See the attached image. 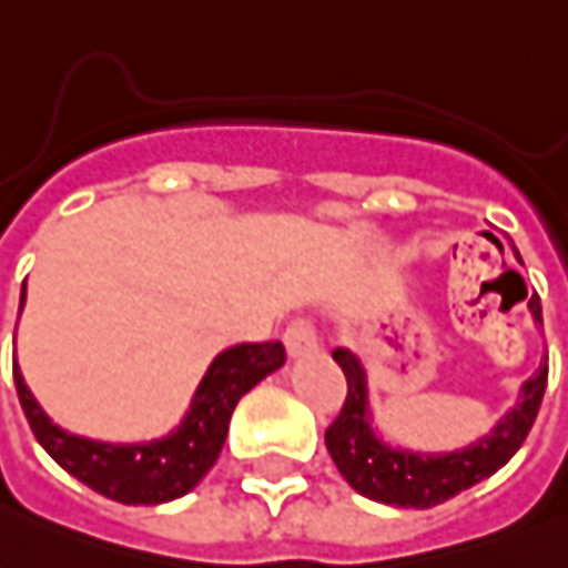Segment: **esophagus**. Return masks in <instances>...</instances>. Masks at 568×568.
Instances as JSON below:
<instances>
[{"instance_id": "esophagus-1", "label": "esophagus", "mask_w": 568, "mask_h": 568, "mask_svg": "<svg viewBox=\"0 0 568 568\" xmlns=\"http://www.w3.org/2000/svg\"><path fill=\"white\" fill-rule=\"evenodd\" d=\"M283 341L288 356L313 353L316 351V344H320V341H316V325H313V320H307V316H297V320H292V323L285 325Z\"/></svg>"}]
</instances>
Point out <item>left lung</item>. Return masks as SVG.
<instances>
[{
	"label": "left lung",
	"mask_w": 568,
	"mask_h": 568,
	"mask_svg": "<svg viewBox=\"0 0 568 568\" xmlns=\"http://www.w3.org/2000/svg\"><path fill=\"white\" fill-rule=\"evenodd\" d=\"M529 311L541 323V297H529ZM347 378V396L338 418L325 427V449L359 495L394 507H434L455 498L458 491L477 486L505 467L532 430L547 387V356L541 368L523 384V399L498 422L489 436L474 446L449 455H415V452L384 446L366 412V372L351 351H332Z\"/></svg>",
	"instance_id": "left-lung-1"
}]
</instances>
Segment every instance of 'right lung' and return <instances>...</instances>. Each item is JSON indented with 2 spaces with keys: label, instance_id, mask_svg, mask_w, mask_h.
Segmentation results:
<instances>
[{
  "label": "right lung",
  "instance_id": "obj_1",
  "mask_svg": "<svg viewBox=\"0 0 568 568\" xmlns=\"http://www.w3.org/2000/svg\"><path fill=\"white\" fill-rule=\"evenodd\" d=\"M283 363L285 347L280 341L230 347L209 366L181 427L156 443L138 446H110L61 430L27 390L18 366L14 387L33 436L67 474L119 505H162L187 495L212 470L236 403Z\"/></svg>",
  "mask_w": 568,
  "mask_h": 568
}]
</instances>
